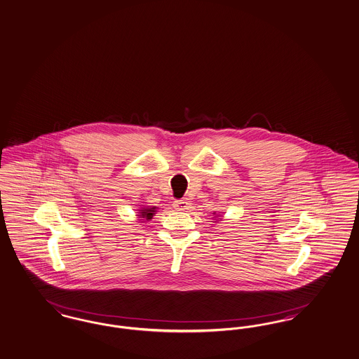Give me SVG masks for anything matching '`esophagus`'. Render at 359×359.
<instances>
[{
	"label": "esophagus",
	"instance_id": "esophagus-1",
	"mask_svg": "<svg viewBox=\"0 0 359 359\" xmlns=\"http://www.w3.org/2000/svg\"><path fill=\"white\" fill-rule=\"evenodd\" d=\"M173 207H175V210H189L191 203H189L187 198H182V200L173 201Z\"/></svg>",
	"mask_w": 359,
	"mask_h": 359
}]
</instances>
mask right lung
I'll list each match as a JSON object with an SVG mask.
<instances>
[{
	"instance_id": "obj_1",
	"label": "right lung",
	"mask_w": 359,
	"mask_h": 359,
	"mask_svg": "<svg viewBox=\"0 0 359 359\" xmlns=\"http://www.w3.org/2000/svg\"><path fill=\"white\" fill-rule=\"evenodd\" d=\"M142 210V212H140V215H139V216H140V217H144L147 222L152 219L154 213L156 212V210H155V207H152V208H143V210Z\"/></svg>"
}]
</instances>
